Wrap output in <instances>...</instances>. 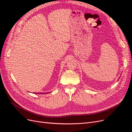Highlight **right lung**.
<instances>
[{"instance_id":"add662e5","label":"right lung","mask_w":132,"mask_h":132,"mask_svg":"<svg viewBox=\"0 0 132 132\" xmlns=\"http://www.w3.org/2000/svg\"><path fill=\"white\" fill-rule=\"evenodd\" d=\"M48 93H37V94H47ZM35 94H36V93H35Z\"/></svg>"}]
</instances>
